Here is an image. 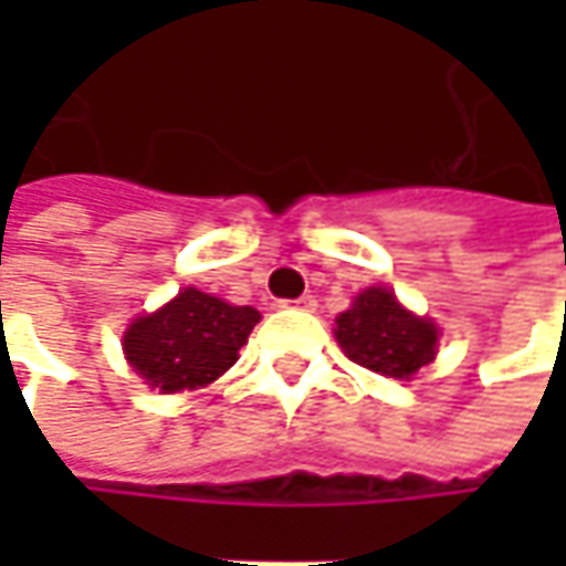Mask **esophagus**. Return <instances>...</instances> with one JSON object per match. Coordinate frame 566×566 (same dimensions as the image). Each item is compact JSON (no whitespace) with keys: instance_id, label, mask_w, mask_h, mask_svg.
I'll return each instance as SVG.
<instances>
[{"instance_id":"esophagus-1","label":"esophagus","mask_w":566,"mask_h":566,"mask_svg":"<svg viewBox=\"0 0 566 566\" xmlns=\"http://www.w3.org/2000/svg\"><path fill=\"white\" fill-rule=\"evenodd\" d=\"M286 305H293V308H302V312H315L317 298H315V295H302V298H295V302H286Z\"/></svg>"}]
</instances>
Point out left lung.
Returning <instances> with one entry per match:
<instances>
[{"instance_id":"left-lung-1","label":"left lung","mask_w":566,"mask_h":566,"mask_svg":"<svg viewBox=\"0 0 566 566\" xmlns=\"http://www.w3.org/2000/svg\"><path fill=\"white\" fill-rule=\"evenodd\" d=\"M337 343L349 359L387 378H412L438 353V327L406 312L397 295L368 286L353 308L337 317Z\"/></svg>"}]
</instances>
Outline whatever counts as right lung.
Masks as SVG:
<instances>
[{"label": "right lung", "mask_w": 566, "mask_h": 566, "mask_svg": "<svg viewBox=\"0 0 566 566\" xmlns=\"http://www.w3.org/2000/svg\"><path fill=\"white\" fill-rule=\"evenodd\" d=\"M261 315L188 286L154 315L135 317L122 337L128 365L160 394L198 390L235 365Z\"/></svg>", "instance_id": "add662e5"}]
</instances>
